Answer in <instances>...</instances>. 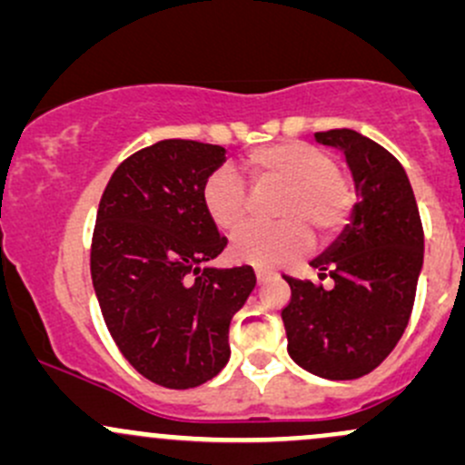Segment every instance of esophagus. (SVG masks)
Wrapping results in <instances>:
<instances>
[{"label":"esophagus","instance_id":"1","mask_svg":"<svg viewBox=\"0 0 465 465\" xmlns=\"http://www.w3.org/2000/svg\"><path fill=\"white\" fill-rule=\"evenodd\" d=\"M254 274H257V282L263 283V282H266V279H271L274 272L268 271V268H257V271H254Z\"/></svg>","mask_w":465,"mask_h":465}]
</instances>
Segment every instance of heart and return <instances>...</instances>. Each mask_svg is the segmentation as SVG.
I'll return each mask as SVG.
<instances>
[{"label": "heart", "mask_w": 465, "mask_h": 465, "mask_svg": "<svg viewBox=\"0 0 465 465\" xmlns=\"http://www.w3.org/2000/svg\"><path fill=\"white\" fill-rule=\"evenodd\" d=\"M243 173L254 191L286 188L277 206L274 226H246L231 242L237 262L274 268L311 248V230L319 242L337 237L354 208V191L331 153L312 143L277 142L254 148L242 159ZM203 208L214 226L232 232L246 222L248 194L243 183L228 171H217L203 183Z\"/></svg>", "instance_id": "heart-1"}]
</instances>
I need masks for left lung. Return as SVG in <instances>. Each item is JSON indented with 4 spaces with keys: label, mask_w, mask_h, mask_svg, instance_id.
I'll return each instance as SVG.
<instances>
[{
    "label": "left lung",
    "mask_w": 465,
    "mask_h": 465,
    "mask_svg": "<svg viewBox=\"0 0 465 465\" xmlns=\"http://www.w3.org/2000/svg\"><path fill=\"white\" fill-rule=\"evenodd\" d=\"M314 139L346 154L359 202L341 237L311 262L319 279L332 283L283 277L291 302L282 319L294 361L343 381L374 371L406 331L423 266V228L408 174L386 148L351 128Z\"/></svg>",
    "instance_id": "obj_1"
}]
</instances>
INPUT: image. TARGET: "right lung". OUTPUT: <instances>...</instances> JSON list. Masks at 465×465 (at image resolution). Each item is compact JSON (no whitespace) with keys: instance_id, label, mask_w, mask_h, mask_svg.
<instances>
[{"instance_id":"1","label":"right lung","mask_w":465,"mask_h":465,"mask_svg":"<svg viewBox=\"0 0 465 465\" xmlns=\"http://www.w3.org/2000/svg\"><path fill=\"white\" fill-rule=\"evenodd\" d=\"M226 148L163 139L124 159L97 211L94 294L128 363L163 388L206 383L231 357L228 328L257 277L251 266L202 268L222 254L203 183Z\"/></svg>"}]
</instances>
